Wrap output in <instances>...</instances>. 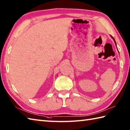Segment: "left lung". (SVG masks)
Masks as SVG:
<instances>
[{"instance_id":"obj_1","label":"left lung","mask_w":130,"mask_h":130,"mask_svg":"<svg viewBox=\"0 0 130 130\" xmlns=\"http://www.w3.org/2000/svg\"><path fill=\"white\" fill-rule=\"evenodd\" d=\"M110 36H111V38H112V39L114 40V41H115V45H116V41H115V38H114L111 35H110Z\"/></svg>"}]
</instances>
